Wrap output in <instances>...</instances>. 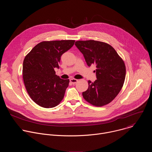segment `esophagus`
<instances>
[{
  "label": "esophagus",
  "instance_id": "34e87169",
  "mask_svg": "<svg viewBox=\"0 0 152 152\" xmlns=\"http://www.w3.org/2000/svg\"><path fill=\"white\" fill-rule=\"evenodd\" d=\"M70 81L71 83L75 84V83H76L78 81V80H77V79H71L70 80Z\"/></svg>",
  "mask_w": 152,
  "mask_h": 152
}]
</instances>
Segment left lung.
Here are the masks:
<instances>
[{
  "label": "left lung",
  "instance_id": "left-lung-1",
  "mask_svg": "<svg viewBox=\"0 0 152 152\" xmlns=\"http://www.w3.org/2000/svg\"><path fill=\"white\" fill-rule=\"evenodd\" d=\"M75 45L88 66H96L97 79L94 82L88 81V88L82 93L83 99L97 107L107 104L116 97L123 86L126 77L124 61L111 45L104 42L77 41Z\"/></svg>",
  "mask_w": 152,
  "mask_h": 152
}]
</instances>
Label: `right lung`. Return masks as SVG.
Here are the masks:
<instances>
[{
  "instance_id": "1",
  "label": "right lung",
  "mask_w": 152,
  "mask_h": 152,
  "mask_svg": "<svg viewBox=\"0 0 152 152\" xmlns=\"http://www.w3.org/2000/svg\"><path fill=\"white\" fill-rule=\"evenodd\" d=\"M75 40L44 41L37 45L25 56L23 64V79L26 90L38 105L50 108L62 100L69 79L57 76L61 55L75 44Z\"/></svg>"
}]
</instances>
